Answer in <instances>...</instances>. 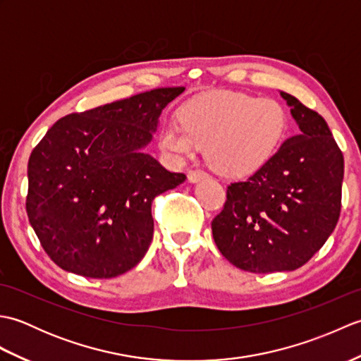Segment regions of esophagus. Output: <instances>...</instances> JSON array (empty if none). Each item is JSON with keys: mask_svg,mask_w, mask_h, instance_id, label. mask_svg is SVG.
Wrapping results in <instances>:
<instances>
[{"mask_svg": "<svg viewBox=\"0 0 361 361\" xmlns=\"http://www.w3.org/2000/svg\"><path fill=\"white\" fill-rule=\"evenodd\" d=\"M204 178H208V173L203 172V171H198V169H195V171H189L188 172L189 183H198V181L204 180Z\"/></svg>", "mask_w": 361, "mask_h": 361, "instance_id": "obj_1", "label": "esophagus"}]
</instances>
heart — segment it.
<instances>
[{"mask_svg":"<svg viewBox=\"0 0 361 361\" xmlns=\"http://www.w3.org/2000/svg\"><path fill=\"white\" fill-rule=\"evenodd\" d=\"M158 135L161 150L176 163L206 157L217 172L248 176L270 163L287 137V110L276 99L219 91L190 99Z\"/></svg>","mask_w":361,"mask_h":361,"instance_id":"1","label":"heart"}]
</instances>
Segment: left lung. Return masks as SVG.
<instances>
[{"mask_svg":"<svg viewBox=\"0 0 361 361\" xmlns=\"http://www.w3.org/2000/svg\"><path fill=\"white\" fill-rule=\"evenodd\" d=\"M279 93L299 133L247 181L228 186L211 224L221 255L251 273L302 267L334 233L341 209L344 159L331 128L295 96Z\"/></svg>","mask_w":361,"mask_h":361,"instance_id":"8db88e82","label":"left lung"}]
</instances>
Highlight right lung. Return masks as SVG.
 <instances>
[{"mask_svg": "<svg viewBox=\"0 0 361 361\" xmlns=\"http://www.w3.org/2000/svg\"><path fill=\"white\" fill-rule=\"evenodd\" d=\"M185 88H158L59 119L30 153L26 211L60 268L109 279L132 270L153 237L152 202L186 180L145 147Z\"/></svg>", "mask_w": 361, "mask_h": 361, "instance_id": "1", "label": "right lung"}]
</instances>
